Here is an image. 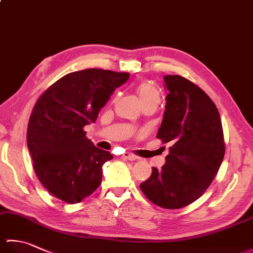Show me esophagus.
I'll return each mask as SVG.
<instances>
[{"label":"esophagus","instance_id":"obj_1","mask_svg":"<svg viewBox=\"0 0 253 253\" xmlns=\"http://www.w3.org/2000/svg\"><path fill=\"white\" fill-rule=\"evenodd\" d=\"M123 159L124 160H128V161H135V160H137L136 155H133L131 153H128V152H125V153L123 154Z\"/></svg>","mask_w":253,"mask_h":253}]
</instances>
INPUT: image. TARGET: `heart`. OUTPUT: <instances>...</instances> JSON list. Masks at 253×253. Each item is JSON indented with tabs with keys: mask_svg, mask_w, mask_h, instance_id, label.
I'll return each mask as SVG.
<instances>
[{
	"mask_svg": "<svg viewBox=\"0 0 253 253\" xmlns=\"http://www.w3.org/2000/svg\"><path fill=\"white\" fill-rule=\"evenodd\" d=\"M137 92L142 103L150 100H160V93L158 89L155 88L153 84L149 83H143L139 85Z\"/></svg>",
	"mask_w": 253,
	"mask_h": 253,
	"instance_id": "obj_1",
	"label": "heart"
}]
</instances>
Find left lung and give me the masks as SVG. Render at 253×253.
<instances>
[{
    "label": "left lung",
    "instance_id": "8db88e82",
    "mask_svg": "<svg viewBox=\"0 0 253 253\" xmlns=\"http://www.w3.org/2000/svg\"><path fill=\"white\" fill-rule=\"evenodd\" d=\"M165 111L157 138L170 143L162 169L140 184L150 201L164 209H180L200 198L221 166L225 143L219 113L197 84L166 75Z\"/></svg>",
    "mask_w": 253,
    "mask_h": 253
}]
</instances>
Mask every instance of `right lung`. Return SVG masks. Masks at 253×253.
I'll use <instances>...</instances> for the list:
<instances>
[{
  "label": "right lung",
  "instance_id": "add662e5",
  "mask_svg": "<svg viewBox=\"0 0 253 253\" xmlns=\"http://www.w3.org/2000/svg\"><path fill=\"white\" fill-rule=\"evenodd\" d=\"M128 73L89 68L67 74L47 88L32 110L27 147L38 179L53 196L78 203L101 184L102 165L113 159L85 137Z\"/></svg>",
  "mask_w": 253,
  "mask_h": 253
}]
</instances>
